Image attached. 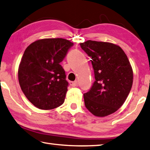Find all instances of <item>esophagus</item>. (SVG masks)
<instances>
[{
	"instance_id": "obj_1",
	"label": "esophagus",
	"mask_w": 150,
	"mask_h": 150,
	"mask_svg": "<svg viewBox=\"0 0 150 150\" xmlns=\"http://www.w3.org/2000/svg\"><path fill=\"white\" fill-rule=\"evenodd\" d=\"M70 85L72 86V87H76V86H78V81H74V82H70Z\"/></svg>"
}]
</instances>
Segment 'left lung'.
Wrapping results in <instances>:
<instances>
[{
	"label": "left lung",
	"mask_w": 150,
	"mask_h": 150,
	"mask_svg": "<svg viewBox=\"0 0 150 150\" xmlns=\"http://www.w3.org/2000/svg\"><path fill=\"white\" fill-rule=\"evenodd\" d=\"M91 58L96 81L83 94L86 108L99 117L116 112L129 94L133 71L127 54L116 44L88 40L80 43Z\"/></svg>",
	"instance_id": "1"
}]
</instances>
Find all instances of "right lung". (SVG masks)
I'll return each mask as SVG.
<instances>
[{
  "label": "right lung",
  "instance_id": "add662e5",
  "mask_svg": "<svg viewBox=\"0 0 150 150\" xmlns=\"http://www.w3.org/2000/svg\"><path fill=\"white\" fill-rule=\"evenodd\" d=\"M73 43L62 38L39 39L25 50L18 68V80L34 106L50 110L64 103L68 83L60 62Z\"/></svg>",
  "mask_w": 150,
  "mask_h": 150
}]
</instances>
